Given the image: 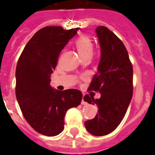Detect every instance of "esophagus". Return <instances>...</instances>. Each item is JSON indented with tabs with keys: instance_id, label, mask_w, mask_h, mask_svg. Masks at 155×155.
Wrapping results in <instances>:
<instances>
[{
	"instance_id": "esophagus-1",
	"label": "esophagus",
	"mask_w": 155,
	"mask_h": 155,
	"mask_svg": "<svg viewBox=\"0 0 155 155\" xmlns=\"http://www.w3.org/2000/svg\"><path fill=\"white\" fill-rule=\"evenodd\" d=\"M81 104H84H84H87V102L84 101V97H83L82 101H81Z\"/></svg>"
}]
</instances>
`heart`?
Here are the masks:
<instances>
[{"instance_id": "1", "label": "heart", "mask_w": 155, "mask_h": 155, "mask_svg": "<svg viewBox=\"0 0 155 155\" xmlns=\"http://www.w3.org/2000/svg\"><path fill=\"white\" fill-rule=\"evenodd\" d=\"M75 46L83 58L91 57L93 54V44L87 35H80L75 39Z\"/></svg>"}]
</instances>
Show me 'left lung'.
Returning <instances> with one entry per match:
<instances>
[{"label": "left lung", "mask_w": 155, "mask_h": 155, "mask_svg": "<svg viewBox=\"0 0 155 155\" xmlns=\"http://www.w3.org/2000/svg\"><path fill=\"white\" fill-rule=\"evenodd\" d=\"M101 48L98 71L90 84L88 91L99 92L100 99L85 95L84 99L97 104L98 113L85 121L90 134L104 136L112 133L125 117L133 97V66L121 40L105 26L96 30Z\"/></svg>", "instance_id": "8db88e82"}]
</instances>
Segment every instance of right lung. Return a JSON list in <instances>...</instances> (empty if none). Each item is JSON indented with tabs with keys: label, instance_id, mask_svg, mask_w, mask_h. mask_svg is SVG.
I'll return each mask as SVG.
<instances>
[{
	"label": "right lung",
	"instance_id": "right-lung-1",
	"mask_svg": "<svg viewBox=\"0 0 155 155\" xmlns=\"http://www.w3.org/2000/svg\"><path fill=\"white\" fill-rule=\"evenodd\" d=\"M78 29L43 27L27 42L18 61L15 92L18 104L26 121L42 135L53 137L60 134L67 111L80 105L82 101L79 90L59 92L50 85L61 51Z\"/></svg>",
	"mask_w": 155,
	"mask_h": 155
}]
</instances>
